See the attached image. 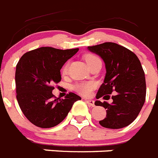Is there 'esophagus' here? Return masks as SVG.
Masks as SVG:
<instances>
[{
  "instance_id": "34e87169",
  "label": "esophagus",
  "mask_w": 158,
  "mask_h": 158,
  "mask_svg": "<svg viewBox=\"0 0 158 158\" xmlns=\"http://www.w3.org/2000/svg\"><path fill=\"white\" fill-rule=\"evenodd\" d=\"M85 102L89 104L90 106H95V104H94V100H89V99H85Z\"/></svg>"
}]
</instances>
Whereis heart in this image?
Masks as SVG:
<instances>
[{"label":"heart","mask_w":158,"mask_h":158,"mask_svg":"<svg viewBox=\"0 0 158 158\" xmlns=\"http://www.w3.org/2000/svg\"><path fill=\"white\" fill-rule=\"evenodd\" d=\"M99 58L95 55L93 54H88L85 56V60H86L87 64H89V66L93 63L94 61L98 60ZM68 70V64H66L63 67V69H62V72L65 74ZM95 84L94 82H83V83H79V84H76L74 86V89L80 95H83V96H89L92 94V92L95 89Z\"/></svg>","instance_id":"b5f03b06"}]
</instances>
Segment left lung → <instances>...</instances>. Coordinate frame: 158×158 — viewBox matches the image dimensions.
Instances as JSON below:
<instances>
[{"label": "left lung", "mask_w": 158, "mask_h": 158, "mask_svg": "<svg viewBox=\"0 0 158 158\" xmlns=\"http://www.w3.org/2000/svg\"><path fill=\"white\" fill-rule=\"evenodd\" d=\"M88 49L103 60L106 71L96 98L106 95L108 100L109 94L116 92V95L111 97V103L95 102L96 106L106 109L105 119L99 124L108 129L125 127L136 119L146 98L144 71L140 60L133 52L114 43L88 47Z\"/></svg>", "instance_id": "left-lung-1"}]
</instances>
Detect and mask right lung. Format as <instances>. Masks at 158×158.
Returning a JSON list of instances; mask_svg holds the SVG:
<instances>
[{
	"mask_svg": "<svg viewBox=\"0 0 158 158\" xmlns=\"http://www.w3.org/2000/svg\"><path fill=\"white\" fill-rule=\"evenodd\" d=\"M79 48L60 50L43 47L22 56L15 70L16 98L22 112L36 126L52 128L66 117L73 104L81 98L69 93L64 99L52 94L61 80L60 69Z\"/></svg>",
	"mask_w": 158,
	"mask_h": 158,
	"instance_id": "right-lung-1",
	"label": "right lung"
}]
</instances>
